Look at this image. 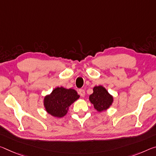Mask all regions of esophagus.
<instances>
[{
    "mask_svg": "<svg viewBox=\"0 0 156 156\" xmlns=\"http://www.w3.org/2000/svg\"><path fill=\"white\" fill-rule=\"evenodd\" d=\"M79 94H80V95L82 96V97H84L85 95V91L84 90H79Z\"/></svg>",
    "mask_w": 156,
    "mask_h": 156,
    "instance_id": "esophagus-1",
    "label": "esophagus"
}]
</instances>
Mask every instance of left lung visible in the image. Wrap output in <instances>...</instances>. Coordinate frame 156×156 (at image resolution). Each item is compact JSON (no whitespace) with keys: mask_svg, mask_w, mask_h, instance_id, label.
<instances>
[{"mask_svg":"<svg viewBox=\"0 0 156 156\" xmlns=\"http://www.w3.org/2000/svg\"><path fill=\"white\" fill-rule=\"evenodd\" d=\"M89 99L94 105V109L99 112L109 109L114 101L113 96L102 85L95 86L93 88V93Z\"/></svg>","mask_w":156,"mask_h":156,"instance_id":"8db88e82","label":"left lung"}]
</instances>
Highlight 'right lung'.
Segmentation results:
<instances>
[{
	"label": "right lung",
	"mask_w": 156,
	"mask_h": 156,
	"mask_svg": "<svg viewBox=\"0 0 156 156\" xmlns=\"http://www.w3.org/2000/svg\"><path fill=\"white\" fill-rule=\"evenodd\" d=\"M80 98L77 91L73 89L58 87L50 94L44 98V106L49 115L54 117L62 118L67 114L71 104Z\"/></svg>",
	"instance_id": "right-lung-1"
}]
</instances>
